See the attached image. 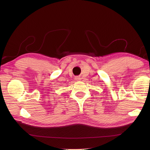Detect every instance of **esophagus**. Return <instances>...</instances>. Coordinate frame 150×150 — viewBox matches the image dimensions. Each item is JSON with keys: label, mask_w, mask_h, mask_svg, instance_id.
<instances>
[{"label": "esophagus", "mask_w": 150, "mask_h": 150, "mask_svg": "<svg viewBox=\"0 0 150 150\" xmlns=\"http://www.w3.org/2000/svg\"><path fill=\"white\" fill-rule=\"evenodd\" d=\"M75 78V80H76V81H79V80H80V79H81V78H80L79 76H76Z\"/></svg>", "instance_id": "obj_1"}]
</instances>
